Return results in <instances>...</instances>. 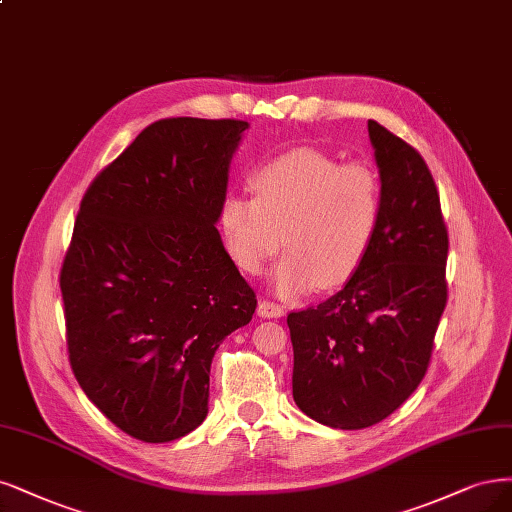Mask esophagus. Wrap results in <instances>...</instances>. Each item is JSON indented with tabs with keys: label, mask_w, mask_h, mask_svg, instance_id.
Segmentation results:
<instances>
[{
	"label": "esophagus",
	"mask_w": 512,
	"mask_h": 512,
	"mask_svg": "<svg viewBox=\"0 0 512 512\" xmlns=\"http://www.w3.org/2000/svg\"><path fill=\"white\" fill-rule=\"evenodd\" d=\"M256 311H258L260 317H267V320H273V317L284 315V307L273 303V301H267V298H260Z\"/></svg>",
	"instance_id": "esophagus-1"
}]
</instances>
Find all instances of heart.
Returning a JSON list of instances; mask_svg holds the SVG:
<instances>
[{"instance_id":"obj_1","label":"heart","mask_w":512,"mask_h":512,"mask_svg":"<svg viewBox=\"0 0 512 512\" xmlns=\"http://www.w3.org/2000/svg\"><path fill=\"white\" fill-rule=\"evenodd\" d=\"M252 188L254 197L228 195L220 207L239 269L262 273L284 235L288 254L273 271L281 296L339 288L360 271L383 218V178L373 163L296 148L258 167Z\"/></svg>"}]
</instances>
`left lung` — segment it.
Masks as SVG:
<instances>
[{
    "label": "left lung",
    "instance_id": "obj_1",
    "mask_svg": "<svg viewBox=\"0 0 512 512\" xmlns=\"http://www.w3.org/2000/svg\"><path fill=\"white\" fill-rule=\"evenodd\" d=\"M383 218L360 271L328 301L288 315L296 407L324 426L379 424L424 379L447 305L449 237L421 154L368 120Z\"/></svg>",
    "mask_w": 512,
    "mask_h": 512
}]
</instances>
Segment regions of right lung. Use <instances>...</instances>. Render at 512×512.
I'll return each instance as SVG.
<instances>
[{
	"label": "right lung",
	"mask_w": 512,
	"mask_h": 512,
	"mask_svg": "<svg viewBox=\"0 0 512 512\" xmlns=\"http://www.w3.org/2000/svg\"><path fill=\"white\" fill-rule=\"evenodd\" d=\"M245 120H156L88 186L61 267L74 375L116 428L169 443L207 415L256 294L216 228Z\"/></svg>",
	"instance_id": "add662e5"
}]
</instances>
